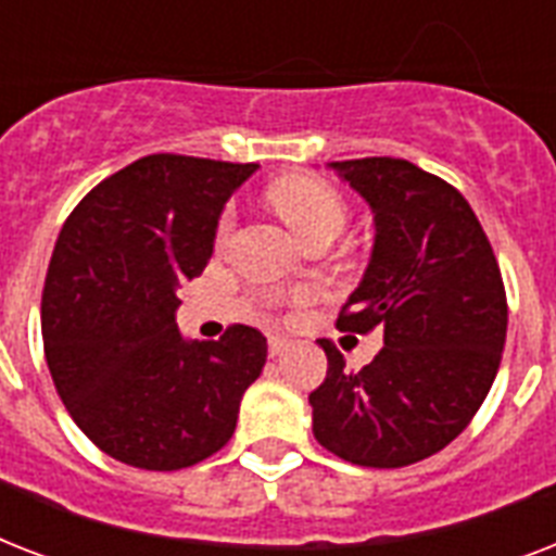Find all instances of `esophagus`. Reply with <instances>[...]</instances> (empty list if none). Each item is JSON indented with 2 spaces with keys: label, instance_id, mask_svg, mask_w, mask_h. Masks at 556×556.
<instances>
[{
  "label": "esophagus",
  "instance_id": "esophagus-1",
  "mask_svg": "<svg viewBox=\"0 0 556 556\" xmlns=\"http://www.w3.org/2000/svg\"><path fill=\"white\" fill-rule=\"evenodd\" d=\"M288 343H291V340L282 338V334H270V338H268V352H270V357L282 355V352H286V349H288Z\"/></svg>",
  "mask_w": 556,
  "mask_h": 556
}]
</instances>
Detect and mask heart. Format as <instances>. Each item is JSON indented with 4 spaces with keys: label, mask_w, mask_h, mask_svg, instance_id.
Wrapping results in <instances>:
<instances>
[{
    "label": "heart",
    "mask_w": 556,
    "mask_h": 556,
    "mask_svg": "<svg viewBox=\"0 0 556 556\" xmlns=\"http://www.w3.org/2000/svg\"><path fill=\"white\" fill-rule=\"evenodd\" d=\"M270 204L279 210V216L286 218L296 233L303 236L305 242L320 233L338 236L349 216L343 195L320 178L308 176L282 178L279 185L270 187ZM227 227H230V216L222 218L218 233L225 236Z\"/></svg>",
    "instance_id": "heart-1"
}]
</instances>
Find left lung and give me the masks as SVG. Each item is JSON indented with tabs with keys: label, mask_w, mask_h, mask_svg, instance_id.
Masks as SVG:
<instances>
[{
	"label": "left lung",
	"mask_w": 556,
	"mask_h": 556,
	"mask_svg": "<svg viewBox=\"0 0 556 556\" xmlns=\"http://www.w3.org/2000/svg\"><path fill=\"white\" fill-rule=\"evenodd\" d=\"M375 210V251L338 329H380L383 349L349 369L331 340L326 380L308 395L314 439L361 467H406L473 421L500 371L508 296L473 207L404 159L334 161Z\"/></svg>",
	"instance_id": "obj_1"
}]
</instances>
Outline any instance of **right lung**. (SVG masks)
I'll list each match as a JSON object with an SVG mask.
<instances>
[{"mask_svg": "<svg viewBox=\"0 0 556 556\" xmlns=\"http://www.w3.org/2000/svg\"><path fill=\"white\" fill-rule=\"evenodd\" d=\"M256 164L159 152L103 178L65 218L42 288L56 395L106 456L181 470L225 447L268 343L233 323L181 338L176 288L213 253L218 213Z\"/></svg>", "mask_w": 556, "mask_h": 556, "instance_id": "right-lung-1", "label": "right lung"}]
</instances>
